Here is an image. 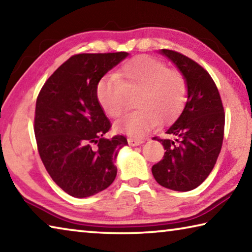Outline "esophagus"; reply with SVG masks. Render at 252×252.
Wrapping results in <instances>:
<instances>
[{"instance_id":"esophagus-1","label":"esophagus","mask_w":252,"mask_h":252,"mask_svg":"<svg viewBox=\"0 0 252 252\" xmlns=\"http://www.w3.org/2000/svg\"><path fill=\"white\" fill-rule=\"evenodd\" d=\"M144 141L142 139H138V138H129V139H127V143H129V146H132V147L139 146V144H141Z\"/></svg>"}]
</instances>
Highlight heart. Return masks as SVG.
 <instances>
[{
  "instance_id": "b5f03b06",
  "label": "heart",
  "mask_w": 252,
  "mask_h": 252,
  "mask_svg": "<svg viewBox=\"0 0 252 252\" xmlns=\"http://www.w3.org/2000/svg\"><path fill=\"white\" fill-rule=\"evenodd\" d=\"M95 93L106 116L113 119L122 117L130 97L138 95L135 108L139 110L117 122L116 127L131 136H141L159 120L168 123L181 112L188 99V81L179 69L142 55L125 63L116 75L102 78Z\"/></svg>"
}]
</instances>
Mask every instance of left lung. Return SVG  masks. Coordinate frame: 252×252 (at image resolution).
I'll return each mask as SVG.
<instances>
[{"label":"left lung","instance_id":"left-lung-1","mask_svg":"<svg viewBox=\"0 0 252 252\" xmlns=\"http://www.w3.org/2000/svg\"><path fill=\"white\" fill-rule=\"evenodd\" d=\"M188 81V101L180 117L170 126L167 138L155 136L164 148L163 159L152 167L160 186L189 191L206 180L221 151L224 111L218 88L206 69L173 50L162 49Z\"/></svg>","mask_w":252,"mask_h":252}]
</instances>
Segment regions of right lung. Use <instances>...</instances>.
Wrapping results in <instances>:
<instances>
[{
    "instance_id": "add662e5",
    "label": "right lung",
    "mask_w": 252,
    "mask_h": 252,
    "mask_svg": "<svg viewBox=\"0 0 252 252\" xmlns=\"http://www.w3.org/2000/svg\"><path fill=\"white\" fill-rule=\"evenodd\" d=\"M126 52L75 54L46 80L37 95L34 134L37 151L52 180L75 198L108 188L117 176L118 151L125 135L111 139V129L97 101L96 84Z\"/></svg>"
}]
</instances>
